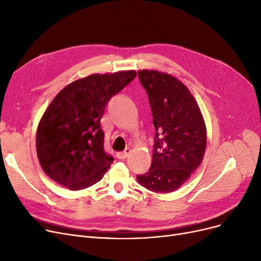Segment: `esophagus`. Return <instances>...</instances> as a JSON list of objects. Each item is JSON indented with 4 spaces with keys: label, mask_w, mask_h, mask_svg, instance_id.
I'll return each instance as SVG.
<instances>
[{
    "label": "esophagus",
    "mask_w": 261,
    "mask_h": 261,
    "mask_svg": "<svg viewBox=\"0 0 261 261\" xmlns=\"http://www.w3.org/2000/svg\"><path fill=\"white\" fill-rule=\"evenodd\" d=\"M130 152H131V149H130V148H126L125 151L118 152V153L116 154V156H117V159H119V160H125V159L130 154Z\"/></svg>",
    "instance_id": "esophagus-1"
}]
</instances>
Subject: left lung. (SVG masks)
I'll return each instance as SVG.
<instances>
[{
    "label": "left lung",
    "instance_id": "left-lung-1",
    "mask_svg": "<svg viewBox=\"0 0 261 261\" xmlns=\"http://www.w3.org/2000/svg\"><path fill=\"white\" fill-rule=\"evenodd\" d=\"M138 74L148 94L155 134L151 167L136 179L154 193H171L200 166L206 128L194 96L180 80L153 70Z\"/></svg>",
    "mask_w": 261,
    "mask_h": 261
}]
</instances>
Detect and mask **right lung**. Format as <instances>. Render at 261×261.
<instances>
[{"label":"right lung","mask_w":261,"mask_h":261,"mask_svg":"<svg viewBox=\"0 0 261 261\" xmlns=\"http://www.w3.org/2000/svg\"><path fill=\"white\" fill-rule=\"evenodd\" d=\"M136 77L135 71L78 79L53 99L37 129L40 165L51 180L80 190L97 183L111 166L100 119L109 100Z\"/></svg>","instance_id":"obj_1"}]
</instances>
